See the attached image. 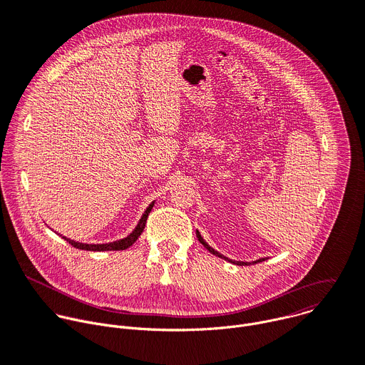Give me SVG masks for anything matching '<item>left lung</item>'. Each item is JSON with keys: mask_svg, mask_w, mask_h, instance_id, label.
<instances>
[{"mask_svg": "<svg viewBox=\"0 0 365 365\" xmlns=\"http://www.w3.org/2000/svg\"><path fill=\"white\" fill-rule=\"evenodd\" d=\"M196 237H197V240H199V242L210 251V252H212L214 255H218V257H221V258H224V259H227V262H230V263H232V264H237V266H250L251 263H244V262H234V259H230L228 257H225V255H222V254H220L218 251H215L212 247H210L207 245L206 242H205V240L202 238V235L199 234V231H196ZM264 259H267V258H259V259H255V262H252V263H259V262H264Z\"/></svg>", "mask_w": 365, "mask_h": 365, "instance_id": "1", "label": "left lung"}]
</instances>
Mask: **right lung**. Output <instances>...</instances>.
<instances>
[{"mask_svg": "<svg viewBox=\"0 0 365 365\" xmlns=\"http://www.w3.org/2000/svg\"><path fill=\"white\" fill-rule=\"evenodd\" d=\"M153 206H154V202H151L150 205H148V207L145 210V212L143 214V217H141V220H140V222L137 224V227L134 228V231L128 235V237H125V238H123V240H118V241H114V242H108V244H83V242H78V241H73V240H69V238H66V237H63L71 245H73L75 248H79V250H86V251H118V250H127L128 247H131L135 241H137V238L141 235V232H143V230H144V227H145V222H147V217H148V214L151 212V210H153Z\"/></svg>", "mask_w": 365, "mask_h": 365, "instance_id": "obj_1", "label": "right lung"}]
</instances>
